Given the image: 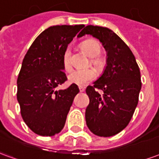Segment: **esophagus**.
Wrapping results in <instances>:
<instances>
[{"mask_svg":"<svg viewBox=\"0 0 159 159\" xmlns=\"http://www.w3.org/2000/svg\"><path fill=\"white\" fill-rule=\"evenodd\" d=\"M79 90L80 92H84V91H85V88L83 86H79Z\"/></svg>","mask_w":159,"mask_h":159,"instance_id":"34e87169","label":"esophagus"}]
</instances>
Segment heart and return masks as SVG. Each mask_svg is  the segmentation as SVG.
Here are the masks:
<instances>
[{"instance_id": "obj_1", "label": "heart", "mask_w": 159, "mask_h": 159, "mask_svg": "<svg viewBox=\"0 0 159 159\" xmlns=\"http://www.w3.org/2000/svg\"><path fill=\"white\" fill-rule=\"evenodd\" d=\"M82 48L84 52H86L87 55H89L90 58H93L91 59V64L94 66H99L100 62L96 59H93L94 57H97L100 53V46L99 42L93 39H89L84 41L82 43ZM70 52L69 49H66L64 54H63V67L64 70L66 71H70L71 70V64L70 59ZM96 76V71L93 67H86L83 69L74 70L70 73L68 76V81L71 84H76L78 86H83L88 83L93 81Z\"/></svg>"}]
</instances>
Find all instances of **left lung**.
<instances>
[{
  "mask_svg": "<svg viewBox=\"0 0 159 159\" xmlns=\"http://www.w3.org/2000/svg\"><path fill=\"white\" fill-rule=\"evenodd\" d=\"M85 35L100 40L107 52L103 74L93 86L86 89L89 98L85 112L87 126L98 136H113L126 128L137 107L141 89L140 68L129 48L111 30L88 25L78 37Z\"/></svg>",
  "mask_w": 159,
  "mask_h": 159,
  "instance_id": "8db88e82",
  "label": "left lung"
}]
</instances>
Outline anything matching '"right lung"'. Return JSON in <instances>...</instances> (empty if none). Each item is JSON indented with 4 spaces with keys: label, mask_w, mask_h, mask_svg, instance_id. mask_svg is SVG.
<instances>
[{
    "label": "right lung",
    "mask_w": 159,
    "mask_h": 159,
    "mask_svg": "<svg viewBox=\"0 0 159 159\" xmlns=\"http://www.w3.org/2000/svg\"><path fill=\"white\" fill-rule=\"evenodd\" d=\"M84 25L51 26L37 36L23 59L17 80V100L26 125L34 133H59L79 89L71 84L56 90L67 80L63 54Z\"/></svg>",
    "instance_id": "obj_1"
}]
</instances>
